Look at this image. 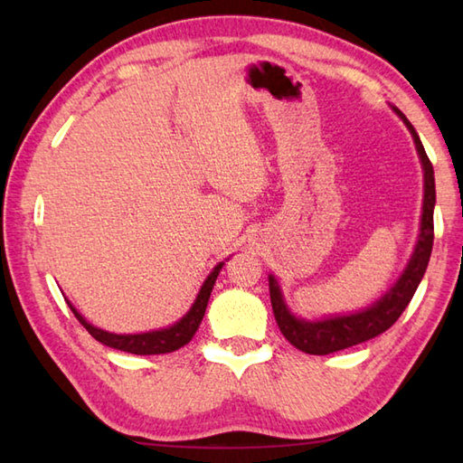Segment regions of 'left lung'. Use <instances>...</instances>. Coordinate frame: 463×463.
<instances>
[{
	"label": "left lung",
	"instance_id": "left-lung-1",
	"mask_svg": "<svg viewBox=\"0 0 463 463\" xmlns=\"http://www.w3.org/2000/svg\"><path fill=\"white\" fill-rule=\"evenodd\" d=\"M396 113L402 117V121L406 123L411 137H414L416 149L421 159V166H424V213H421V229L420 239L416 244V250L411 254V260L406 267L404 274H402L396 287L388 294L372 304L370 308L350 314V317H334L320 322H307L294 318L288 312L287 304L282 300V294L277 280L272 277L269 279L270 287V302L272 312L277 318L279 328L282 336L287 338L294 348H298L307 354H317V356H324V354H332L344 348L356 346V344L366 342L370 338H376L378 334L386 332L392 324H394L402 312L406 310L411 297L418 288V284L424 279V272L428 269L431 244H434V204H436V183H434V166H431L428 155L424 151L420 137L414 129L406 115L400 109Z\"/></svg>",
	"mask_w": 463,
	"mask_h": 463
}]
</instances>
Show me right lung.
Instances as JSON below:
<instances>
[{"label": "right lung", "instance_id": "obj_1", "mask_svg": "<svg viewBox=\"0 0 463 463\" xmlns=\"http://www.w3.org/2000/svg\"><path fill=\"white\" fill-rule=\"evenodd\" d=\"M222 264L224 262H221L219 267H214V270L209 274V277H206L204 284L201 287L199 297H196V300L193 304V308L186 312L179 322L173 324L171 328L145 332V334H111V332H105L101 328L91 326V324L87 322L81 314L71 307V304H69V308H71V312L75 314V318L83 324V328L90 332L97 342L105 344V346L129 352V354H139V356L175 352L181 346H184V344H189L191 338L194 336V332L199 330L201 320H203L204 310H206V304H209V298H211L214 280H216V277H219Z\"/></svg>", "mask_w": 463, "mask_h": 463}]
</instances>
